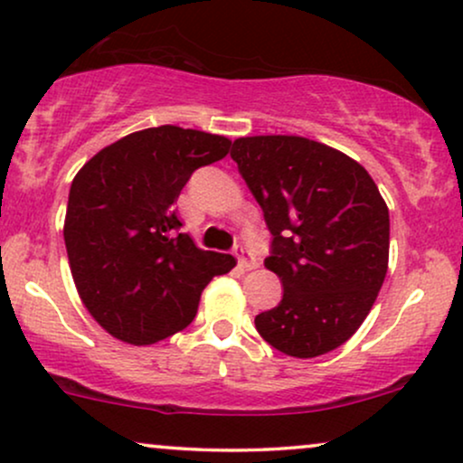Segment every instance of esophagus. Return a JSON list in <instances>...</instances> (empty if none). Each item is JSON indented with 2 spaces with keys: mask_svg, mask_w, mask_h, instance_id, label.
<instances>
[{
  "mask_svg": "<svg viewBox=\"0 0 463 463\" xmlns=\"http://www.w3.org/2000/svg\"><path fill=\"white\" fill-rule=\"evenodd\" d=\"M236 258H238V268H241V270H255V268H258V261L250 258L249 249L244 247V244H238L236 247Z\"/></svg>",
  "mask_w": 463,
  "mask_h": 463,
  "instance_id": "obj_1",
  "label": "esophagus"
}]
</instances>
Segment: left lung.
Returning <instances> with one entry per match:
<instances>
[{
	"label": "left lung",
	"mask_w": 463,
	"mask_h": 463,
	"mask_svg": "<svg viewBox=\"0 0 463 463\" xmlns=\"http://www.w3.org/2000/svg\"><path fill=\"white\" fill-rule=\"evenodd\" d=\"M232 158L264 210L283 283L255 328L275 350L316 358L344 345L369 316L389 270V208L367 169L296 135L233 141Z\"/></svg>",
	"instance_id": "obj_1"
}]
</instances>
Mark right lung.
<instances>
[{
	"label": "right lung",
	"mask_w": 463,
	"mask_h": 463,
	"mask_svg": "<svg viewBox=\"0 0 463 463\" xmlns=\"http://www.w3.org/2000/svg\"><path fill=\"white\" fill-rule=\"evenodd\" d=\"M222 135L165 124L102 147L74 175L64 242L79 298L111 336L152 345L195 317L203 288L236 266L199 249L174 203L191 174L230 152Z\"/></svg>",
	"instance_id": "obj_1"
}]
</instances>
